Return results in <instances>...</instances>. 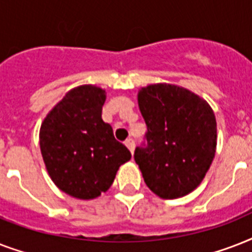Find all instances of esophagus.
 <instances>
[{
	"label": "esophagus",
	"mask_w": 252,
	"mask_h": 252,
	"mask_svg": "<svg viewBox=\"0 0 252 252\" xmlns=\"http://www.w3.org/2000/svg\"><path fill=\"white\" fill-rule=\"evenodd\" d=\"M126 148L130 150V153H133V150H134V140L133 138H128L126 141Z\"/></svg>",
	"instance_id": "obj_1"
}]
</instances>
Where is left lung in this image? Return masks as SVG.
I'll return each mask as SVG.
<instances>
[{"instance_id": "1", "label": "left lung", "mask_w": 252, "mask_h": 252, "mask_svg": "<svg viewBox=\"0 0 252 252\" xmlns=\"http://www.w3.org/2000/svg\"><path fill=\"white\" fill-rule=\"evenodd\" d=\"M138 107L148 132L134 161L144 182L162 199L186 196L201 183L215 158L213 110L187 89L168 84L142 87Z\"/></svg>"}]
</instances>
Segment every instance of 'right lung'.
Returning <instances> with one entry per match:
<instances>
[{"label": "right lung", "instance_id": "1", "mask_svg": "<svg viewBox=\"0 0 252 252\" xmlns=\"http://www.w3.org/2000/svg\"><path fill=\"white\" fill-rule=\"evenodd\" d=\"M106 93L84 85L65 95L40 128V150L57 187L77 199L98 197L114 183L130 152L102 120Z\"/></svg>", "mask_w": 252, "mask_h": 252}]
</instances>
